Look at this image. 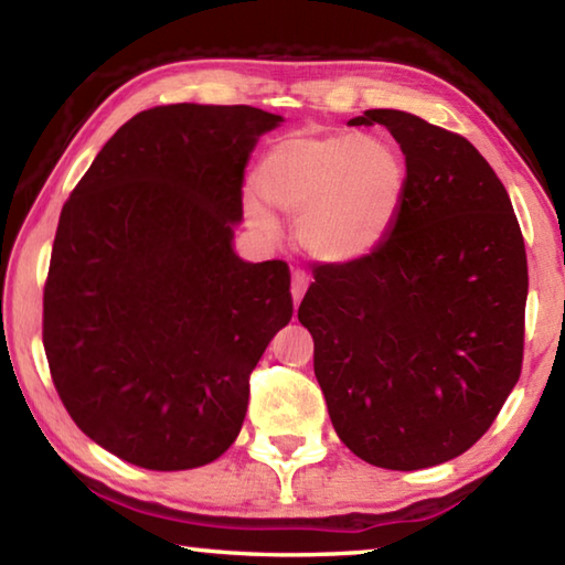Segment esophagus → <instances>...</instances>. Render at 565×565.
Here are the masks:
<instances>
[{
	"label": "esophagus",
	"instance_id": "esophagus-1",
	"mask_svg": "<svg viewBox=\"0 0 565 565\" xmlns=\"http://www.w3.org/2000/svg\"><path fill=\"white\" fill-rule=\"evenodd\" d=\"M306 289H309V276H306L303 271H294L291 276V299H294V306H299Z\"/></svg>",
	"mask_w": 565,
	"mask_h": 565
}]
</instances>
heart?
<instances>
[{
    "label": "heart",
    "mask_w": 565,
    "mask_h": 565,
    "mask_svg": "<svg viewBox=\"0 0 565 565\" xmlns=\"http://www.w3.org/2000/svg\"><path fill=\"white\" fill-rule=\"evenodd\" d=\"M406 179L398 149L366 134H291L266 151L256 171L262 195L296 216L299 246L321 264L374 254L396 224ZM263 200L246 191L244 212L271 234L276 218Z\"/></svg>",
    "instance_id": "heart-1"
}]
</instances>
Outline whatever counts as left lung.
Returning a JSON list of instances; mask_svg holds the SVG:
<instances>
[{"label":"left lung","mask_w":565,"mask_h":565,"mask_svg":"<svg viewBox=\"0 0 565 565\" xmlns=\"http://www.w3.org/2000/svg\"><path fill=\"white\" fill-rule=\"evenodd\" d=\"M406 157V196L374 254L313 269L299 321L343 444L418 471L468 451L521 376L529 266L519 218L471 141L369 109Z\"/></svg>","instance_id":"left-lung-1"}]
</instances>
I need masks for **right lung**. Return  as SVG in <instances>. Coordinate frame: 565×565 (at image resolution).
Listing matches in <instances>:
<instances>
[{
	"mask_svg": "<svg viewBox=\"0 0 565 565\" xmlns=\"http://www.w3.org/2000/svg\"><path fill=\"white\" fill-rule=\"evenodd\" d=\"M254 107L169 104L102 147L56 226L44 351L74 424L149 471L212 463L242 431L248 376L291 321L284 262L234 252Z\"/></svg>",
	"mask_w": 565,
	"mask_h": 565,
	"instance_id": "add662e5",
	"label": "right lung"
}]
</instances>
